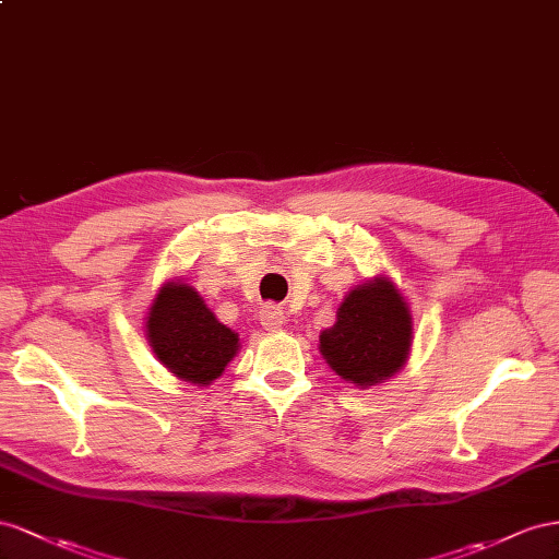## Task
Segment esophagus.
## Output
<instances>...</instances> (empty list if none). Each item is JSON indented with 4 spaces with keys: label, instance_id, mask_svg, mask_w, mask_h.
Returning <instances> with one entry per match:
<instances>
[{
    "label": "esophagus",
    "instance_id": "34e87169",
    "mask_svg": "<svg viewBox=\"0 0 559 559\" xmlns=\"http://www.w3.org/2000/svg\"><path fill=\"white\" fill-rule=\"evenodd\" d=\"M260 321H262V325L266 328V330H281L283 328V323H285V316H283V309L281 307H276V305H266V307H262V311H260Z\"/></svg>",
    "mask_w": 559,
    "mask_h": 559
}]
</instances>
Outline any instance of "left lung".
<instances>
[{"mask_svg":"<svg viewBox=\"0 0 559 559\" xmlns=\"http://www.w3.org/2000/svg\"><path fill=\"white\" fill-rule=\"evenodd\" d=\"M412 340V318L401 293L386 278L358 285L321 334L330 368L356 386H374L401 370Z\"/></svg>","mask_w":559,"mask_h":559,"instance_id":"left-lung-1","label":"left lung"}]
</instances>
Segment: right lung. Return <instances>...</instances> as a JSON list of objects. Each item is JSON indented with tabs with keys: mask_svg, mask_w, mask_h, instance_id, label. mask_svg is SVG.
<instances>
[{
	"mask_svg": "<svg viewBox=\"0 0 559 559\" xmlns=\"http://www.w3.org/2000/svg\"><path fill=\"white\" fill-rule=\"evenodd\" d=\"M147 337L166 368L189 384H211L238 350V334L222 325L185 283L158 290L147 318Z\"/></svg>",
	"mask_w": 559,
	"mask_h": 559,
	"instance_id": "obj_1",
	"label": "right lung"
}]
</instances>
